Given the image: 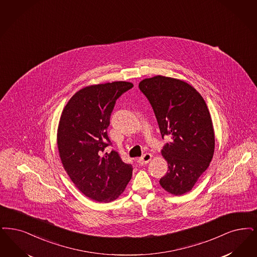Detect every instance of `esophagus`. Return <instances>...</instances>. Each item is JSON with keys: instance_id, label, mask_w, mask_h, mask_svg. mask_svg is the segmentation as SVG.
Wrapping results in <instances>:
<instances>
[{"instance_id": "esophagus-1", "label": "esophagus", "mask_w": 257, "mask_h": 257, "mask_svg": "<svg viewBox=\"0 0 257 257\" xmlns=\"http://www.w3.org/2000/svg\"><path fill=\"white\" fill-rule=\"evenodd\" d=\"M152 158H153L152 155L149 154V153H146V154H144L142 158L139 159V164L143 165H147V164L152 160Z\"/></svg>"}]
</instances>
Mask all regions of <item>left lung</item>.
<instances>
[{
    "label": "left lung",
    "mask_w": 257,
    "mask_h": 257,
    "mask_svg": "<svg viewBox=\"0 0 257 257\" xmlns=\"http://www.w3.org/2000/svg\"><path fill=\"white\" fill-rule=\"evenodd\" d=\"M139 87L154 110L163 139L171 137L162 150L168 171L161 186L183 195L193 188L214 154L215 135L205 99L190 84L163 75L145 78Z\"/></svg>",
    "instance_id": "8db88e82"
}]
</instances>
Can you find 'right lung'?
<instances>
[{"instance_id":"obj_1","label":"right lung","mask_w":257,"mask_h":257,"mask_svg":"<svg viewBox=\"0 0 257 257\" xmlns=\"http://www.w3.org/2000/svg\"><path fill=\"white\" fill-rule=\"evenodd\" d=\"M134 85L114 81L91 85L75 92L66 104L57 129L62 165L72 183L88 198L110 203L123 193L133 166L110 145L107 128L115 100Z\"/></svg>"}]
</instances>
